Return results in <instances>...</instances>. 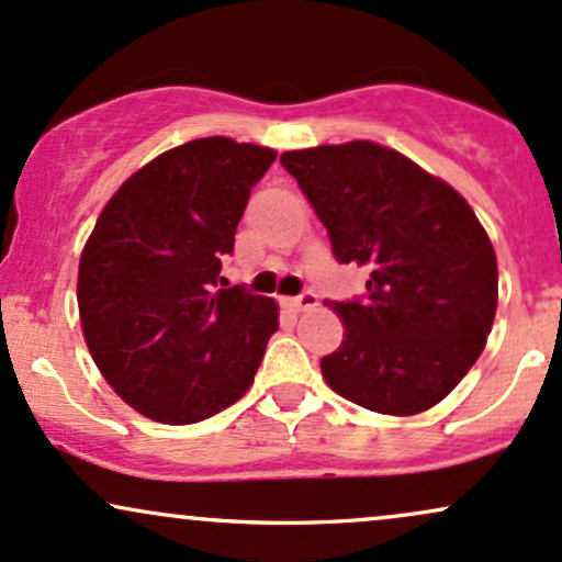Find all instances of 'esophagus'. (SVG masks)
Returning <instances> with one entry per match:
<instances>
[{
    "label": "esophagus",
    "mask_w": 562,
    "mask_h": 562,
    "mask_svg": "<svg viewBox=\"0 0 562 562\" xmlns=\"http://www.w3.org/2000/svg\"><path fill=\"white\" fill-rule=\"evenodd\" d=\"M317 293L314 290H303L301 295H295V299H288L285 306L290 308V312H306V308L317 306Z\"/></svg>",
    "instance_id": "esophagus-1"
}]
</instances>
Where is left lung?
<instances>
[{
    "mask_svg": "<svg viewBox=\"0 0 562 562\" xmlns=\"http://www.w3.org/2000/svg\"><path fill=\"white\" fill-rule=\"evenodd\" d=\"M327 227L335 259L370 267L367 295L330 301L344 344L322 357L335 393L380 415L449 396L486 346L496 256L468 200L375 142L282 153Z\"/></svg>",
    "mask_w": 562,
    "mask_h": 562,
    "instance_id": "8db88e82",
    "label": "left lung"
}]
</instances>
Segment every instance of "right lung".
<instances>
[{"instance_id": "obj_1", "label": "right lung", "mask_w": 562, "mask_h": 562, "mask_svg": "<svg viewBox=\"0 0 562 562\" xmlns=\"http://www.w3.org/2000/svg\"><path fill=\"white\" fill-rule=\"evenodd\" d=\"M274 158L229 137L184 142L119 187L83 245V340L113 391L150 420L200 423L254 383L280 312L267 295L218 288V272Z\"/></svg>"}]
</instances>
